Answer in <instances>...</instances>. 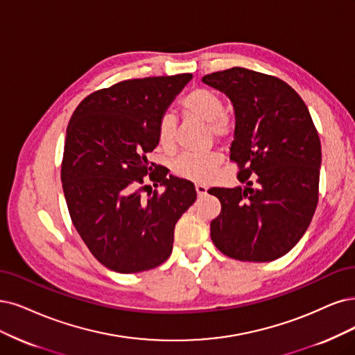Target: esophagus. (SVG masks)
<instances>
[{"label": "esophagus", "instance_id": "1", "mask_svg": "<svg viewBox=\"0 0 355 355\" xmlns=\"http://www.w3.org/2000/svg\"><path fill=\"white\" fill-rule=\"evenodd\" d=\"M196 191H198V196H205L207 193V187L203 184H196Z\"/></svg>", "mask_w": 355, "mask_h": 355}]
</instances>
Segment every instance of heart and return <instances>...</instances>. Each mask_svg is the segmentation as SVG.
I'll return each instance as SVG.
<instances>
[{"mask_svg":"<svg viewBox=\"0 0 355 355\" xmlns=\"http://www.w3.org/2000/svg\"><path fill=\"white\" fill-rule=\"evenodd\" d=\"M181 108L186 115L207 123L209 136L228 139L234 133L232 118L224 111V101L214 89L196 87L181 99ZM177 124L171 114H164L157 123V140L164 149H173L175 144ZM219 157L215 153H182L173 164V173L184 180L205 182L211 180Z\"/></svg>","mask_w":355,"mask_h":355,"instance_id":"1","label":"heart"}]
</instances>
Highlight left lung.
Here are the masks:
<instances>
[{
  "mask_svg": "<svg viewBox=\"0 0 355 355\" xmlns=\"http://www.w3.org/2000/svg\"><path fill=\"white\" fill-rule=\"evenodd\" d=\"M203 83L231 99L235 131L230 159L244 187H214L220 214L211 237L220 253L272 261L303 237L319 200L322 148L304 101L281 78L232 67Z\"/></svg>",
  "mask_w": 355,
  "mask_h": 355,
  "instance_id": "obj_1",
  "label": "left lung"
}]
</instances>
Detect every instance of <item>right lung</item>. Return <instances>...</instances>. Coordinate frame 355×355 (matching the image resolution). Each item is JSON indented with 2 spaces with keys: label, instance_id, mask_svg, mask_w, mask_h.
Listing matches in <instances>:
<instances>
[{
  "label": "right lung",
  "instance_id": "1",
  "mask_svg": "<svg viewBox=\"0 0 355 355\" xmlns=\"http://www.w3.org/2000/svg\"><path fill=\"white\" fill-rule=\"evenodd\" d=\"M191 77L115 83L86 96L70 118L61 162L65 202L90 253L114 272L164 263L177 220L198 196L191 181L168 177L165 166L148 159L159 143L157 123ZM146 180L166 190L152 193Z\"/></svg>",
  "mask_w": 355,
  "mask_h": 355
}]
</instances>
